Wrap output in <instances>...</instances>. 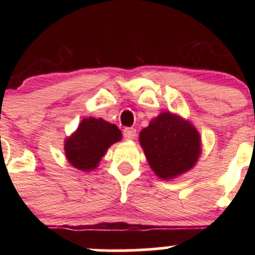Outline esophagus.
<instances>
[{"mask_svg":"<svg viewBox=\"0 0 255 255\" xmlns=\"http://www.w3.org/2000/svg\"><path fill=\"white\" fill-rule=\"evenodd\" d=\"M136 136V129L134 128H125L124 129V138L128 139V140H132Z\"/></svg>","mask_w":255,"mask_h":255,"instance_id":"34e87169","label":"esophagus"}]
</instances>
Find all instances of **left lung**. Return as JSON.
<instances>
[{"instance_id":"left-lung-1","label":"left lung","mask_w":255,"mask_h":255,"mask_svg":"<svg viewBox=\"0 0 255 255\" xmlns=\"http://www.w3.org/2000/svg\"><path fill=\"white\" fill-rule=\"evenodd\" d=\"M149 166L168 180L190 170L200 154V138L191 124L170 112L150 121L139 135Z\"/></svg>"}]
</instances>
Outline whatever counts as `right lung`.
<instances>
[{
    "instance_id": "1",
    "label": "right lung",
    "mask_w": 255,
    "mask_h": 255,
    "mask_svg": "<svg viewBox=\"0 0 255 255\" xmlns=\"http://www.w3.org/2000/svg\"><path fill=\"white\" fill-rule=\"evenodd\" d=\"M123 136L120 129L102 119H84L78 130L66 139L65 153L74 167L89 171L97 167L110 145Z\"/></svg>"
}]
</instances>
